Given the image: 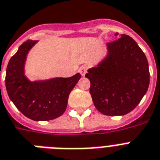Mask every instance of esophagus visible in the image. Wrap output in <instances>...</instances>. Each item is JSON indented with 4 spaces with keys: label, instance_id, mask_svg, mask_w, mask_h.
<instances>
[{
    "label": "esophagus",
    "instance_id": "obj_1",
    "mask_svg": "<svg viewBox=\"0 0 160 160\" xmlns=\"http://www.w3.org/2000/svg\"><path fill=\"white\" fill-rule=\"evenodd\" d=\"M79 71H80V73L81 76H84L87 72V67H85V66H82V67H80V69H79Z\"/></svg>",
    "mask_w": 160,
    "mask_h": 160
}]
</instances>
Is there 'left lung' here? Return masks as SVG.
<instances>
[{
    "instance_id": "1",
    "label": "left lung",
    "mask_w": 160,
    "mask_h": 160,
    "mask_svg": "<svg viewBox=\"0 0 160 160\" xmlns=\"http://www.w3.org/2000/svg\"><path fill=\"white\" fill-rule=\"evenodd\" d=\"M107 43V54L88 70L89 92L93 104L101 113L122 116L141 102L149 88L147 58L133 38L126 34Z\"/></svg>"
}]
</instances>
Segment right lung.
Here are the masks:
<instances>
[{"instance_id":"right-lung-1","label":"right lung","mask_w":160,"mask_h":160,"mask_svg":"<svg viewBox=\"0 0 160 160\" xmlns=\"http://www.w3.org/2000/svg\"><path fill=\"white\" fill-rule=\"evenodd\" d=\"M37 40H27L9 61L6 87L9 98L24 116L33 121L52 120L64 113L69 94L81 76L54 77L30 80L25 75V63L29 51Z\"/></svg>"}]
</instances>
